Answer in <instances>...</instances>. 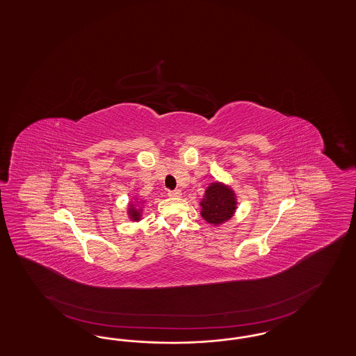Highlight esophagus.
I'll return each instance as SVG.
<instances>
[{
  "mask_svg": "<svg viewBox=\"0 0 356 356\" xmlns=\"http://www.w3.org/2000/svg\"><path fill=\"white\" fill-rule=\"evenodd\" d=\"M181 191H179V189H176V191H168V196L170 197H181Z\"/></svg>",
  "mask_w": 356,
  "mask_h": 356,
  "instance_id": "esophagus-1",
  "label": "esophagus"
}]
</instances>
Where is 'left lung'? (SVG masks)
I'll return each mask as SVG.
<instances>
[{"instance_id": "obj_1", "label": "left lung", "mask_w": 356, "mask_h": 356, "mask_svg": "<svg viewBox=\"0 0 356 356\" xmlns=\"http://www.w3.org/2000/svg\"><path fill=\"white\" fill-rule=\"evenodd\" d=\"M201 217L205 221L220 226L233 218L238 208L236 195L230 185L221 181H213L209 184L205 195L201 198Z\"/></svg>"}]
</instances>
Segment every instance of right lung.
I'll return each mask as SVG.
<instances>
[{
  "label": "right lung",
  "instance_id": "add662e5",
  "mask_svg": "<svg viewBox=\"0 0 356 356\" xmlns=\"http://www.w3.org/2000/svg\"><path fill=\"white\" fill-rule=\"evenodd\" d=\"M143 200H131L127 205V216L130 221L139 222L142 220V211H143Z\"/></svg>",
  "mask_w": 356,
  "mask_h": 356
}]
</instances>
